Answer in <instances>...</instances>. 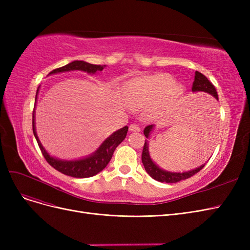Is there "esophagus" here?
Instances as JSON below:
<instances>
[{
  "mask_svg": "<svg viewBox=\"0 0 250 250\" xmlns=\"http://www.w3.org/2000/svg\"><path fill=\"white\" fill-rule=\"evenodd\" d=\"M129 130L132 131V132H139V131L141 130V128H140L139 125H137V124H131V125L129 126Z\"/></svg>",
  "mask_w": 250,
  "mask_h": 250,
  "instance_id": "obj_1",
  "label": "esophagus"
}]
</instances>
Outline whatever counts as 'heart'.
I'll return each mask as SVG.
<instances>
[{"label":"heart","instance_id":"obj_1","mask_svg":"<svg viewBox=\"0 0 250 250\" xmlns=\"http://www.w3.org/2000/svg\"><path fill=\"white\" fill-rule=\"evenodd\" d=\"M181 93L183 87L168 74L134 78L124 86V99L134 109H143L160 100L176 99Z\"/></svg>","mask_w":250,"mask_h":250}]
</instances>
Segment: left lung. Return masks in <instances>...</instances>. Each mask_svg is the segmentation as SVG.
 I'll list each match as a JSON object with an SVG mask.
<instances>
[{"label":"left lung","mask_w":250,"mask_h":250,"mask_svg":"<svg viewBox=\"0 0 250 250\" xmlns=\"http://www.w3.org/2000/svg\"><path fill=\"white\" fill-rule=\"evenodd\" d=\"M192 92H204V93H208L209 95L213 96L214 98L218 100V94H217V90L215 88V86L213 85V83H211L206 76H204L203 74L199 73L196 71L195 72V79L193 82V86H192ZM213 117V116H211ZM209 125H210V119L213 121V118H210L209 115ZM153 125H149L147 127H145V129H144V134H145V137L147 139H149L150 137V133L153 129ZM210 129V128H209ZM142 163L144 165V168H145L146 172L149 174V175L152 177L153 179L157 180V181H161V183H167V184H173V183H178L180 180H184L187 178H190L191 176L195 175L196 173H198L206 164L201 165L200 167L196 168L194 170L191 171H187V172H169V171H166L163 170L162 168L158 167L156 166L153 161L151 160L150 154H149V143L148 140H145V144H144V148H143V152H142Z\"/></svg>","instance_id":"left-lung-1"}]
</instances>
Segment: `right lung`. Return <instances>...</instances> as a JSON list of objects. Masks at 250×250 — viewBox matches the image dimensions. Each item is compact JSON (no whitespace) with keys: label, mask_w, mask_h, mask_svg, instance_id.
Returning a JSON list of instances; mask_svg holds the SVG:
<instances>
[{"label":"right lung","mask_w":250,"mask_h":250,"mask_svg":"<svg viewBox=\"0 0 250 250\" xmlns=\"http://www.w3.org/2000/svg\"><path fill=\"white\" fill-rule=\"evenodd\" d=\"M104 67L105 65L92 64L85 62H82V60H75V62L67 63L64 66L53 70L52 72L49 73V75L62 73V72H69V71H83L88 74H95L96 72H101ZM39 88H37V92H36L35 101L37 99V94H39ZM32 128H33L34 137L42 150L43 157L46 158V161L57 171L62 172V174H65L67 176H72L76 178L92 177L96 175V174L101 172L108 165L116 148L124 141L128 131L127 126L115 131L101 144L100 147L98 148L93 154H90L87 157L81 158V160H75V161H63V160H59V158L51 156L47 152L46 149L42 147L35 130L34 110H33V118H32Z\"/></svg>","instance_id":"add662e5"}]
</instances>
